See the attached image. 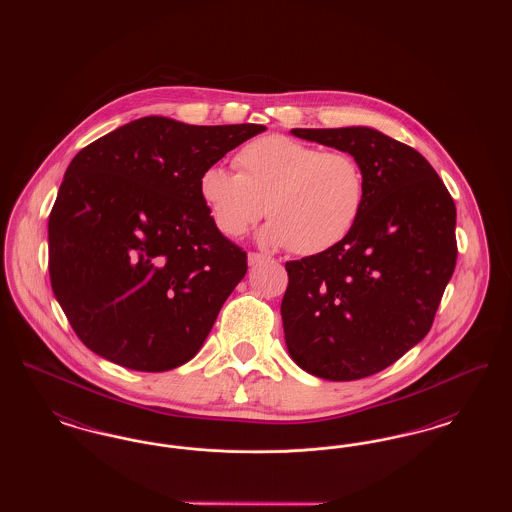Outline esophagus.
<instances>
[{
  "instance_id": "34e87169",
  "label": "esophagus",
  "mask_w": 512,
  "mask_h": 512,
  "mask_svg": "<svg viewBox=\"0 0 512 512\" xmlns=\"http://www.w3.org/2000/svg\"><path fill=\"white\" fill-rule=\"evenodd\" d=\"M267 255H263V253H249L247 255V263L251 265V267H255V265H259V263H263V261H267Z\"/></svg>"
}]
</instances>
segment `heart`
Here are the masks:
<instances>
[{"label": "heart", "instance_id": "heart-1", "mask_svg": "<svg viewBox=\"0 0 512 512\" xmlns=\"http://www.w3.org/2000/svg\"><path fill=\"white\" fill-rule=\"evenodd\" d=\"M236 165L238 172L211 165L197 182L215 228L228 238L242 236L267 211L263 244L318 255L345 240L363 213L365 174L345 151L272 134L242 147Z\"/></svg>", "mask_w": 512, "mask_h": 512}]
</instances>
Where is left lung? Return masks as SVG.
Returning <instances> with one entry per match:
<instances>
[{"label": "left lung", "instance_id": "obj_1", "mask_svg": "<svg viewBox=\"0 0 512 512\" xmlns=\"http://www.w3.org/2000/svg\"><path fill=\"white\" fill-rule=\"evenodd\" d=\"M353 155L363 213L332 249L288 261L284 338L295 365L334 382L372 376L422 340L457 263L453 197L413 147L368 128H293Z\"/></svg>", "mask_w": 512, "mask_h": 512}]
</instances>
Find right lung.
I'll use <instances>...</instances> for the list:
<instances>
[{
    "instance_id": "obj_1",
    "label": "right lung",
    "mask_w": 512,
    "mask_h": 512,
    "mask_svg": "<svg viewBox=\"0 0 512 512\" xmlns=\"http://www.w3.org/2000/svg\"><path fill=\"white\" fill-rule=\"evenodd\" d=\"M263 130L144 117L76 153L49 213V278L88 349L142 372L194 359L247 270L199 174Z\"/></svg>"
}]
</instances>
